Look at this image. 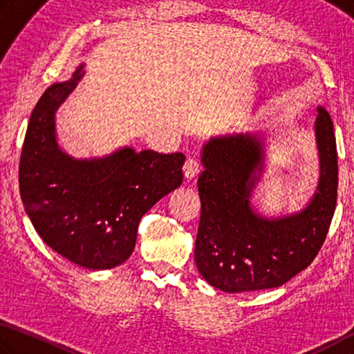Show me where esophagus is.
Listing matches in <instances>:
<instances>
[{
  "label": "esophagus",
  "mask_w": 354,
  "mask_h": 354,
  "mask_svg": "<svg viewBox=\"0 0 354 354\" xmlns=\"http://www.w3.org/2000/svg\"><path fill=\"white\" fill-rule=\"evenodd\" d=\"M183 172H185V177L189 178V180H193V178H196L197 174L201 172L199 160H197L196 157H189L187 161H185Z\"/></svg>",
  "instance_id": "34e87169"
}]
</instances>
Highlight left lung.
I'll return each mask as SVG.
<instances>
[{
  "label": "left lung",
  "instance_id": "left-lung-1",
  "mask_svg": "<svg viewBox=\"0 0 354 354\" xmlns=\"http://www.w3.org/2000/svg\"><path fill=\"white\" fill-rule=\"evenodd\" d=\"M315 135L320 152L317 193L303 212L280 219H264L250 207L255 171H261L263 161L255 135L219 136L203 146L194 259L212 286L232 294L278 288L317 257L337 199L336 136L322 107Z\"/></svg>",
  "mask_w": 354,
  "mask_h": 354
}]
</instances>
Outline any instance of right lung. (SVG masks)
<instances>
[{
  "instance_id": "1",
  "label": "right lung",
  "mask_w": 354,
  "mask_h": 354,
  "mask_svg": "<svg viewBox=\"0 0 354 354\" xmlns=\"http://www.w3.org/2000/svg\"><path fill=\"white\" fill-rule=\"evenodd\" d=\"M49 86L32 110L20 158V194L41 239L70 261L104 270L132 255L140 219L182 185L185 155L124 147L74 160L55 141V110L82 77Z\"/></svg>"
}]
</instances>
